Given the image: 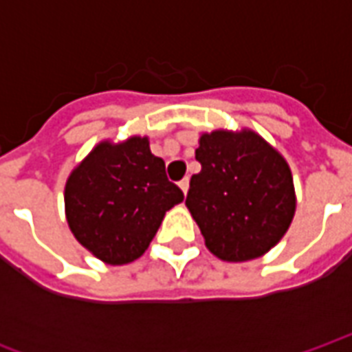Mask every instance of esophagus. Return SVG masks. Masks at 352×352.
<instances>
[{"mask_svg":"<svg viewBox=\"0 0 352 352\" xmlns=\"http://www.w3.org/2000/svg\"><path fill=\"white\" fill-rule=\"evenodd\" d=\"M188 184H190V181H188V177H184L183 181H179V186H181V190L186 194L188 192Z\"/></svg>","mask_w":352,"mask_h":352,"instance_id":"34e87169","label":"esophagus"}]
</instances>
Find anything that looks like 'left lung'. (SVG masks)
<instances>
[{"mask_svg":"<svg viewBox=\"0 0 352 352\" xmlns=\"http://www.w3.org/2000/svg\"><path fill=\"white\" fill-rule=\"evenodd\" d=\"M186 207L214 256L245 262L279 243L296 209L290 168L254 131L199 138Z\"/></svg>","mask_w":352,"mask_h":352,"instance_id":"8db88e82","label":"left lung"}]
</instances>
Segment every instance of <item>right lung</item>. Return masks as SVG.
I'll return each instance as SVG.
<instances>
[{
	"mask_svg": "<svg viewBox=\"0 0 352 352\" xmlns=\"http://www.w3.org/2000/svg\"><path fill=\"white\" fill-rule=\"evenodd\" d=\"M184 199L166 175L146 138L100 143L65 184V214L73 236L107 264L139 258L164 214Z\"/></svg>",
	"mask_w": 352,
	"mask_h": 352,
	"instance_id": "right-lung-1",
	"label": "right lung"
}]
</instances>
